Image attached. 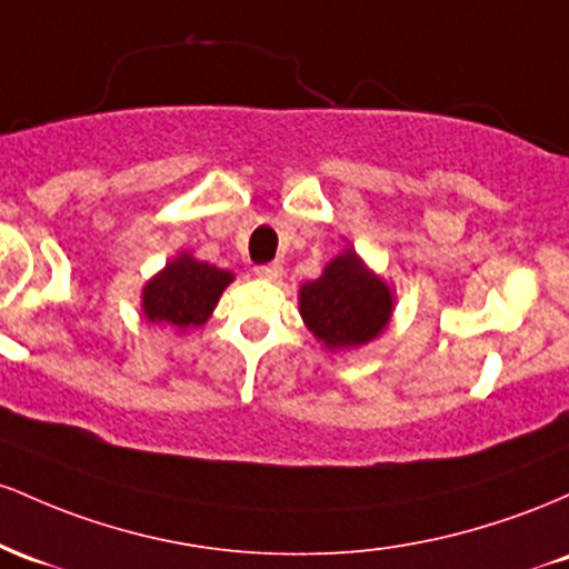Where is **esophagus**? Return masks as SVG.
Segmentation results:
<instances>
[{
	"instance_id": "34e87169",
	"label": "esophagus",
	"mask_w": 569,
	"mask_h": 569,
	"mask_svg": "<svg viewBox=\"0 0 569 569\" xmlns=\"http://www.w3.org/2000/svg\"><path fill=\"white\" fill-rule=\"evenodd\" d=\"M254 273H258L260 279H268V282H277L279 277H282V266L273 260V263H263V266H254Z\"/></svg>"
}]
</instances>
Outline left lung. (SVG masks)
<instances>
[{"mask_svg":"<svg viewBox=\"0 0 569 569\" xmlns=\"http://www.w3.org/2000/svg\"><path fill=\"white\" fill-rule=\"evenodd\" d=\"M301 315L325 347H360L389 322L392 296L355 252H343L317 282L301 287Z\"/></svg>","mask_w":569,"mask_h":569,"instance_id":"1","label":"left lung"}]
</instances>
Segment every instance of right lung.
I'll return each mask as SVG.
<instances>
[{
  "instance_id": "1",
  "label": "right lung",
  "mask_w": 569,
  "mask_h": 569,
  "mask_svg": "<svg viewBox=\"0 0 569 569\" xmlns=\"http://www.w3.org/2000/svg\"><path fill=\"white\" fill-rule=\"evenodd\" d=\"M231 279L228 271L182 254L144 287V315L152 322L180 330L199 328L212 315L217 298Z\"/></svg>"
}]
</instances>
